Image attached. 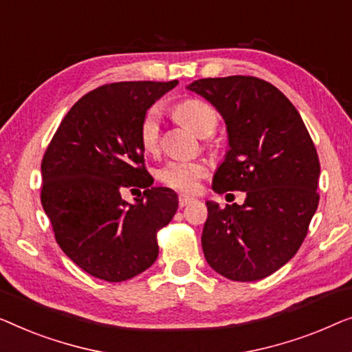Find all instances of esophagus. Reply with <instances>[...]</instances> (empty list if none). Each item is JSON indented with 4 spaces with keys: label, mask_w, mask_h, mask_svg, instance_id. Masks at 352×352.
Segmentation results:
<instances>
[{
    "label": "esophagus",
    "mask_w": 352,
    "mask_h": 352,
    "mask_svg": "<svg viewBox=\"0 0 352 352\" xmlns=\"http://www.w3.org/2000/svg\"><path fill=\"white\" fill-rule=\"evenodd\" d=\"M192 201H195V199H192L191 196H186V195L178 196V206H180V207H185V206H188Z\"/></svg>",
    "instance_id": "34e87169"
}]
</instances>
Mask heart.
<instances>
[{"label": "heart", "instance_id": "b5f03b06", "mask_svg": "<svg viewBox=\"0 0 352 352\" xmlns=\"http://www.w3.org/2000/svg\"><path fill=\"white\" fill-rule=\"evenodd\" d=\"M175 115L183 124L197 135L207 137L219 126V111L209 102L196 97H185L175 103ZM162 108L153 105L143 115L138 126V138L143 150L155 153L161 143ZM209 174V167L201 161H169L157 170V178L164 185L178 191L191 192L199 186V180Z\"/></svg>", "mask_w": 352, "mask_h": 352}]
</instances>
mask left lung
<instances>
[{
	"mask_svg": "<svg viewBox=\"0 0 352 352\" xmlns=\"http://www.w3.org/2000/svg\"><path fill=\"white\" fill-rule=\"evenodd\" d=\"M188 89L226 122L230 150L212 188L247 195L242 206L206 202L204 256L226 279H263L296 254L318 209L320 164L313 138L289 98L260 78H204Z\"/></svg>",
	"mask_w": 352,
	"mask_h": 352,
	"instance_id": "1",
	"label": "left lung"
}]
</instances>
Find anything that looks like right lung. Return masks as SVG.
<instances>
[{"mask_svg": "<svg viewBox=\"0 0 352 352\" xmlns=\"http://www.w3.org/2000/svg\"><path fill=\"white\" fill-rule=\"evenodd\" d=\"M177 81H124L87 92L72 107L41 161V204L57 244L79 268L122 282L150 268L157 231L175 215L177 195L151 186L138 126ZM124 187H143L135 205Z\"/></svg>", "mask_w": 352, "mask_h": 352, "instance_id": "obj_1", "label": "right lung"}]
</instances>
